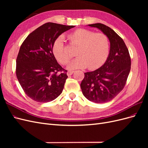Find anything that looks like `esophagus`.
I'll list each match as a JSON object with an SVG mask.
<instances>
[{"label":"esophagus","mask_w":148,"mask_h":148,"mask_svg":"<svg viewBox=\"0 0 148 148\" xmlns=\"http://www.w3.org/2000/svg\"><path fill=\"white\" fill-rule=\"evenodd\" d=\"M73 73H74V71H69L68 72L66 73V74L68 76H70V75H72Z\"/></svg>","instance_id":"obj_1"}]
</instances>
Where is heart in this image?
<instances>
[{
  "mask_svg": "<svg viewBox=\"0 0 148 148\" xmlns=\"http://www.w3.org/2000/svg\"><path fill=\"white\" fill-rule=\"evenodd\" d=\"M69 39L71 46L78 47L76 51L78 57L67 66L69 70L86 67L89 70L97 69L104 64L108 57L110 43L109 38L104 34L79 29L69 34ZM52 52L62 64H66L72 57V53L65 46L64 38L62 36L57 38L53 42Z\"/></svg>",
  "mask_w": 148,
  "mask_h": 148,
  "instance_id": "1",
  "label": "heart"
}]
</instances>
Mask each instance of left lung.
<instances>
[{
  "label": "left lung",
  "mask_w": 148,
  "mask_h": 148,
  "mask_svg": "<svg viewBox=\"0 0 148 148\" xmlns=\"http://www.w3.org/2000/svg\"><path fill=\"white\" fill-rule=\"evenodd\" d=\"M101 30L109 38L110 51L104 65L84 73L80 84L83 95L95 103L109 102L124 88L131 69V59L123 40L115 31L101 23L88 25Z\"/></svg>",
  "instance_id": "8db88e82"
}]
</instances>
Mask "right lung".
<instances>
[{
	"label": "right lung",
	"instance_id": "1",
	"mask_svg": "<svg viewBox=\"0 0 148 148\" xmlns=\"http://www.w3.org/2000/svg\"><path fill=\"white\" fill-rule=\"evenodd\" d=\"M74 27L47 23L30 33L21 44L16 60V75L21 88L31 99L50 102L63 91L68 76L66 73H59L64 69L57 63L52 46L60 34Z\"/></svg>",
	"mask_w": 148,
	"mask_h": 148
}]
</instances>
